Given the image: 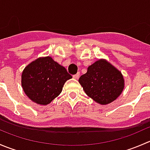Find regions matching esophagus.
Instances as JSON below:
<instances>
[{"instance_id": "obj_1", "label": "esophagus", "mask_w": 150, "mask_h": 150, "mask_svg": "<svg viewBox=\"0 0 150 150\" xmlns=\"http://www.w3.org/2000/svg\"><path fill=\"white\" fill-rule=\"evenodd\" d=\"M79 77H80V73H79V72H78V73L75 74V75H73V78H75V79H78V78H79Z\"/></svg>"}]
</instances>
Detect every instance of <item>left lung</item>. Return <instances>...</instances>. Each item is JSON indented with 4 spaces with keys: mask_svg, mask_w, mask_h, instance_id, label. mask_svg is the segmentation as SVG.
<instances>
[{
    "mask_svg": "<svg viewBox=\"0 0 150 150\" xmlns=\"http://www.w3.org/2000/svg\"><path fill=\"white\" fill-rule=\"evenodd\" d=\"M78 81L89 97L104 105L115 100L124 88L121 72L104 59L89 66Z\"/></svg>",
    "mask_w": 150,
    "mask_h": 150,
    "instance_id": "8db88e82",
    "label": "left lung"
}]
</instances>
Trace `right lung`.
Instances as JSON below:
<instances>
[{
    "label": "right lung",
    "instance_id": "add662e5",
    "mask_svg": "<svg viewBox=\"0 0 150 150\" xmlns=\"http://www.w3.org/2000/svg\"><path fill=\"white\" fill-rule=\"evenodd\" d=\"M72 76L50 57H40L29 64L22 74V86L33 102L41 105L51 103L60 94Z\"/></svg>",
    "mask_w": 150,
    "mask_h": 150
}]
</instances>
